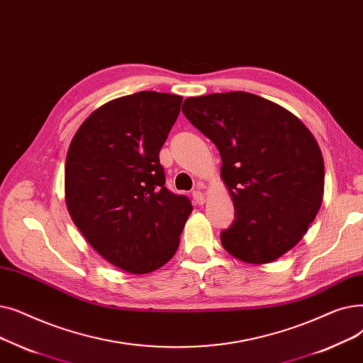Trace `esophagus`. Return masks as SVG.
<instances>
[{"instance_id":"obj_1","label":"esophagus","mask_w":363,"mask_h":363,"mask_svg":"<svg viewBox=\"0 0 363 363\" xmlns=\"http://www.w3.org/2000/svg\"><path fill=\"white\" fill-rule=\"evenodd\" d=\"M192 199H194L195 205H202L205 202V196L201 191H194L192 192Z\"/></svg>"}]
</instances>
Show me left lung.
<instances>
[{
	"instance_id": "left-lung-1",
	"label": "left lung",
	"mask_w": 363,
	"mask_h": 363,
	"mask_svg": "<svg viewBox=\"0 0 363 363\" xmlns=\"http://www.w3.org/2000/svg\"><path fill=\"white\" fill-rule=\"evenodd\" d=\"M182 111L220 152L235 206L223 248L250 264L294 248L323 199L325 165L313 134L294 113L245 91L187 97Z\"/></svg>"
}]
</instances>
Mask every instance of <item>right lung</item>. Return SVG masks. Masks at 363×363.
Wrapping results in <instances>:
<instances>
[{
	"instance_id": "obj_1",
	"label": "right lung",
	"mask_w": 363,
	"mask_h": 363,
	"mask_svg": "<svg viewBox=\"0 0 363 363\" xmlns=\"http://www.w3.org/2000/svg\"><path fill=\"white\" fill-rule=\"evenodd\" d=\"M182 100L157 91L111 100L84 121L67 149L65 199L72 221L97 254L133 274L171 260L194 210L165 187L160 164Z\"/></svg>"
}]
</instances>
